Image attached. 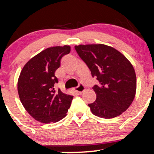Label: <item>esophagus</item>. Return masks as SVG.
I'll list each match as a JSON object with an SVG mask.
<instances>
[{
	"instance_id": "esophagus-1",
	"label": "esophagus",
	"mask_w": 154,
	"mask_h": 154,
	"mask_svg": "<svg viewBox=\"0 0 154 154\" xmlns=\"http://www.w3.org/2000/svg\"><path fill=\"white\" fill-rule=\"evenodd\" d=\"M85 86L83 85L82 84H79L78 85V87H77L75 88V91L76 92H77V93H82L83 91H85Z\"/></svg>"
}]
</instances>
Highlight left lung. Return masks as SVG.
Masks as SVG:
<instances>
[{
    "label": "left lung",
    "mask_w": 154,
    "mask_h": 154,
    "mask_svg": "<svg viewBox=\"0 0 154 154\" xmlns=\"http://www.w3.org/2000/svg\"><path fill=\"white\" fill-rule=\"evenodd\" d=\"M75 48L99 82L93 88L96 100L88 104L92 113L104 119L119 116L131 105L136 93L131 63L119 51L103 44L79 45Z\"/></svg>",
    "instance_id": "1"
}]
</instances>
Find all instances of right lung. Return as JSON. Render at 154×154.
Segmentation results:
<instances>
[{
    "mask_svg": "<svg viewBox=\"0 0 154 154\" xmlns=\"http://www.w3.org/2000/svg\"><path fill=\"white\" fill-rule=\"evenodd\" d=\"M70 51L69 45L48 48L32 58L21 72L17 85L19 98L26 111L40 122H59L71 106L72 95L54 89L58 83L55 72Z\"/></svg>",
    "mask_w": 154,
    "mask_h": 154,
    "instance_id": "obj_1",
    "label": "right lung"
}]
</instances>
